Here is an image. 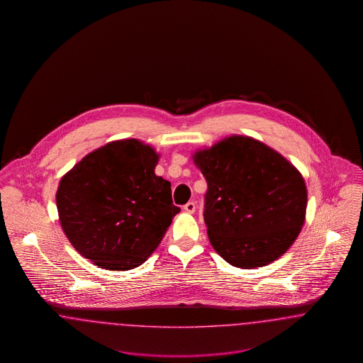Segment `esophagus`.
<instances>
[{
    "mask_svg": "<svg viewBox=\"0 0 363 363\" xmlns=\"http://www.w3.org/2000/svg\"><path fill=\"white\" fill-rule=\"evenodd\" d=\"M184 211H185V212H188V213H194V211H196V204H194L193 201H189L188 204H185V206H184Z\"/></svg>",
    "mask_w": 363,
    "mask_h": 363,
    "instance_id": "obj_1",
    "label": "esophagus"
}]
</instances>
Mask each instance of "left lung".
<instances>
[{
	"mask_svg": "<svg viewBox=\"0 0 363 363\" xmlns=\"http://www.w3.org/2000/svg\"><path fill=\"white\" fill-rule=\"evenodd\" d=\"M207 179L204 222L216 253L242 269L284 255L305 223L308 190L284 156L233 135L193 154Z\"/></svg>",
	"mask_w": 363,
	"mask_h": 363,
	"instance_id": "8db88e82",
	"label": "left lung"
}]
</instances>
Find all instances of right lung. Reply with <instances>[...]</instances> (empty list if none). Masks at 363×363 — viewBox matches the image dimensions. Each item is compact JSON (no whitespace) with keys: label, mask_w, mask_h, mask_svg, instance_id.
Segmentation results:
<instances>
[{"label":"right lung","mask_w":363,"mask_h":363,"mask_svg":"<svg viewBox=\"0 0 363 363\" xmlns=\"http://www.w3.org/2000/svg\"><path fill=\"white\" fill-rule=\"evenodd\" d=\"M155 150L138 138L107 143L65 174L55 194L72 246L95 265L128 271L141 265L181 211L172 184L155 174Z\"/></svg>","instance_id":"right-lung-1"}]
</instances>
